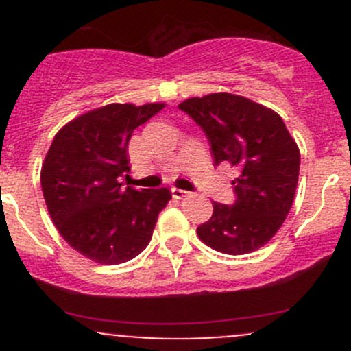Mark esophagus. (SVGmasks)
<instances>
[{
  "mask_svg": "<svg viewBox=\"0 0 351 351\" xmlns=\"http://www.w3.org/2000/svg\"><path fill=\"white\" fill-rule=\"evenodd\" d=\"M171 195L175 198H183V197H189L190 192H189V190H182V189H176V186H173Z\"/></svg>",
  "mask_w": 351,
  "mask_h": 351,
  "instance_id": "esophagus-1",
  "label": "esophagus"
}]
</instances>
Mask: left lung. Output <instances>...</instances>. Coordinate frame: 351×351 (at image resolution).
Instances as JSON below:
<instances>
[{
    "mask_svg": "<svg viewBox=\"0 0 351 351\" xmlns=\"http://www.w3.org/2000/svg\"><path fill=\"white\" fill-rule=\"evenodd\" d=\"M204 130L214 165L229 162L234 202H214L197 234L212 250L246 254L265 246L284 224L299 180L300 153L274 110L231 93L190 98L178 105Z\"/></svg>",
    "mask_w": 351,
    "mask_h": 351,
    "instance_id": "left-lung-1",
    "label": "left lung"
}]
</instances>
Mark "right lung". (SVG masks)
Segmentation results:
<instances>
[{
  "instance_id": "1",
  "label": "right lung",
  "mask_w": 351,
  "mask_h": 351,
  "mask_svg": "<svg viewBox=\"0 0 351 351\" xmlns=\"http://www.w3.org/2000/svg\"><path fill=\"white\" fill-rule=\"evenodd\" d=\"M165 105L112 104L77 117L56 134L40 173L49 214L71 247L101 265L136 258L153 238L168 189L123 186L129 141Z\"/></svg>"
}]
</instances>
